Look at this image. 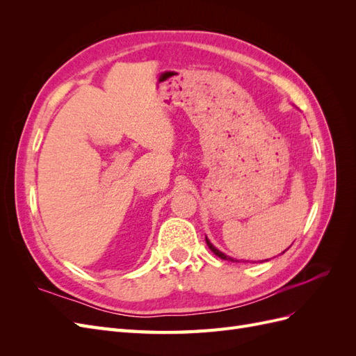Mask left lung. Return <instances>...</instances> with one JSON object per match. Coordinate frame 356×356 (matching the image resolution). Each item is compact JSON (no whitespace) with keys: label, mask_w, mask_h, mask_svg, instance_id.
<instances>
[{"label":"left lung","mask_w":356,"mask_h":356,"mask_svg":"<svg viewBox=\"0 0 356 356\" xmlns=\"http://www.w3.org/2000/svg\"><path fill=\"white\" fill-rule=\"evenodd\" d=\"M204 239H207V243H208V246H209V250H211V251H212V252H213L215 255H217V257H220V258H222V260H229V261H234L232 257H229V255H225L224 252H221L220 250H217V248H215V246H213V245L211 243V241H209L208 238H204ZM285 251H286V250H285ZM285 251H284V252H285Z\"/></svg>","instance_id":"left-lung-1"}]
</instances>
